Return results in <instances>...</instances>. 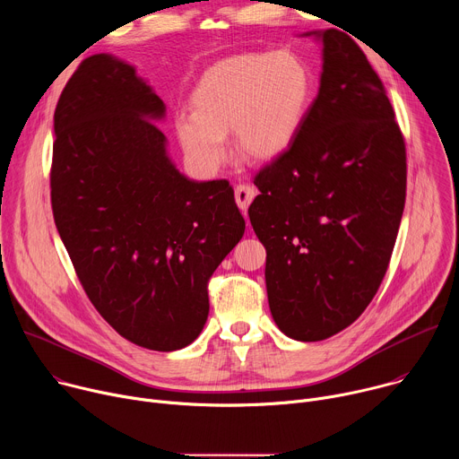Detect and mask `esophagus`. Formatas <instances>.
Wrapping results in <instances>:
<instances>
[{
  "instance_id": "34e87169",
  "label": "esophagus",
  "mask_w": 459,
  "mask_h": 459,
  "mask_svg": "<svg viewBox=\"0 0 459 459\" xmlns=\"http://www.w3.org/2000/svg\"><path fill=\"white\" fill-rule=\"evenodd\" d=\"M234 198H236V204L241 211H247L250 202L255 198V188L252 185H238L236 190H234Z\"/></svg>"
}]
</instances>
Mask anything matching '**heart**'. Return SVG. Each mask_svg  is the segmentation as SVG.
Returning a JSON list of instances; mask_svg holds the SVG:
<instances>
[{
    "mask_svg": "<svg viewBox=\"0 0 459 459\" xmlns=\"http://www.w3.org/2000/svg\"><path fill=\"white\" fill-rule=\"evenodd\" d=\"M312 100L308 65L290 50L218 61L192 91L194 112L174 119L186 160L214 174L227 160L225 134L250 160H274L296 140Z\"/></svg>",
    "mask_w": 459,
    "mask_h": 459,
    "instance_id": "heart-1",
    "label": "heart"
}]
</instances>
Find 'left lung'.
I'll list each match as a JSON object with an SVG mask.
<instances>
[{"label": "left lung", "mask_w": 459, "mask_h": 459, "mask_svg": "<svg viewBox=\"0 0 459 459\" xmlns=\"http://www.w3.org/2000/svg\"><path fill=\"white\" fill-rule=\"evenodd\" d=\"M319 91L292 145L261 169L248 218L267 250L265 281L280 331L321 342L376 296L394 248L407 154L385 87L363 50L329 29Z\"/></svg>", "instance_id": "8db88e82"}]
</instances>
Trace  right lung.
Returning a JSON list of instances; mask_svg holds the SVG:
<instances>
[{"label":"right lung","mask_w":459,"mask_h":459,"mask_svg":"<svg viewBox=\"0 0 459 459\" xmlns=\"http://www.w3.org/2000/svg\"><path fill=\"white\" fill-rule=\"evenodd\" d=\"M165 103L112 54L82 61L54 112L50 202L59 238L101 317L170 352L209 316L207 285L245 232L227 179L194 181L154 123Z\"/></svg>","instance_id":"1"}]
</instances>
